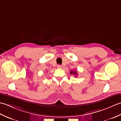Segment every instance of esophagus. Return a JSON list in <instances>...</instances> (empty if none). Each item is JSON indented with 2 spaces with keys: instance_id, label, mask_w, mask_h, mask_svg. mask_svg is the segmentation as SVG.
<instances>
[{
  "instance_id": "34e87169",
  "label": "esophagus",
  "mask_w": 121,
  "mask_h": 121,
  "mask_svg": "<svg viewBox=\"0 0 121 121\" xmlns=\"http://www.w3.org/2000/svg\"><path fill=\"white\" fill-rule=\"evenodd\" d=\"M56 67H57L58 69H61V68H62V66H61V65H57V66H56Z\"/></svg>"
}]
</instances>
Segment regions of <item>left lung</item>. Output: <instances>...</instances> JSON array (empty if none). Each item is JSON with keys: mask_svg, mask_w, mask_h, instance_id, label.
Segmentation results:
<instances>
[{"mask_svg": "<svg viewBox=\"0 0 121 121\" xmlns=\"http://www.w3.org/2000/svg\"><path fill=\"white\" fill-rule=\"evenodd\" d=\"M70 73H71V74H74V75H75V76H76V75H77L76 71H75L74 72H73V71H71V72H70Z\"/></svg>", "mask_w": 121, "mask_h": 121, "instance_id": "1", "label": "left lung"}]
</instances>
